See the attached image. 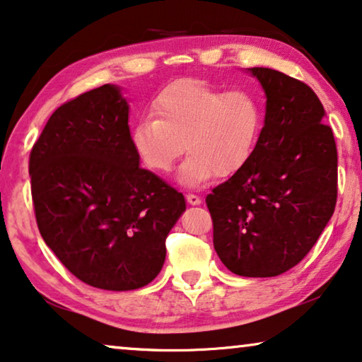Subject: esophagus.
Masks as SVG:
<instances>
[{"label":"esophagus","mask_w":362,"mask_h":362,"mask_svg":"<svg viewBox=\"0 0 362 362\" xmlns=\"http://www.w3.org/2000/svg\"><path fill=\"white\" fill-rule=\"evenodd\" d=\"M185 198H187L188 205L195 206V205H200V203H202V198L198 197V195H193V193H188V195H187Z\"/></svg>","instance_id":"34e87169"}]
</instances>
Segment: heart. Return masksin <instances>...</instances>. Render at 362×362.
<instances>
[{
	"instance_id": "heart-1",
	"label": "heart",
	"mask_w": 362,
	"mask_h": 362,
	"mask_svg": "<svg viewBox=\"0 0 362 362\" xmlns=\"http://www.w3.org/2000/svg\"><path fill=\"white\" fill-rule=\"evenodd\" d=\"M151 110L155 118L141 119L132 129L136 156L149 170L167 174L185 147L188 157L177 180L192 188L241 170L264 126V105L254 91H226L195 78L167 85Z\"/></svg>"
}]
</instances>
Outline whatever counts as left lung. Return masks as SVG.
<instances>
[{
    "label": "left lung",
    "mask_w": 362,
    "mask_h": 362,
    "mask_svg": "<svg viewBox=\"0 0 362 362\" xmlns=\"http://www.w3.org/2000/svg\"><path fill=\"white\" fill-rule=\"evenodd\" d=\"M266 93V118L247 164L206 197L213 246L243 277H276L307 256L333 216L334 136L315 91L266 67L246 69Z\"/></svg>",
    "instance_id": "obj_1"
}]
</instances>
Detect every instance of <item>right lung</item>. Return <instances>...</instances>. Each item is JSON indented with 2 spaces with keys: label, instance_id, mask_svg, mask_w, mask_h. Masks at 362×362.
I'll return each instance as SVG.
<instances>
[{
  "label": "right lung",
  "instance_id": "right-lung-1",
  "mask_svg": "<svg viewBox=\"0 0 362 362\" xmlns=\"http://www.w3.org/2000/svg\"><path fill=\"white\" fill-rule=\"evenodd\" d=\"M128 119L121 86H98L54 111L29 159L40 236L81 282L113 292L154 281L187 208L139 167Z\"/></svg>",
  "mask_w": 362,
  "mask_h": 362
}]
</instances>
